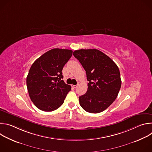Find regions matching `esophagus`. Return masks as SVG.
Returning a JSON list of instances; mask_svg holds the SVG:
<instances>
[{
  "label": "esophagus",
  "instance_id": "1",
  "mask_svg": "<svg viewBox=\"0 0 152 152\" xmlns=\"http://www.w3.org/2000/svg\"><path fill=\"white\" fill-rule=\"evenodd\" d=\"M78 85H79V84H77V85H72V86L73 88H76L77 86H78Z\"/></svg>",
  "mask_w": 152,
  "mask_h": 152
}]
</instances>
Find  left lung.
<instances>
[{"label": "left lung", "instance_id": "1", "mask_svg": "<svg viewBox=\"0 0 152 152\" xmlns=\"http://www.w3.org/2000/svg\"><path fill=\"white\" fill-rule=\"evenodd\" d=\"M86 71L88 90L79 97V103L88 113L104 111L115 100L121 85L120 73L116 64L101 51L80 49L73 52Z\"/></svg>", "mask_w": 152, "mask_h": 152}]
</instances>
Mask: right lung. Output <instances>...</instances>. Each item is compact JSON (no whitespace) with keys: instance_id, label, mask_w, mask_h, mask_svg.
<instances>
[{"instance_id":"right-lung-1","label":"right lung","mask_w":152,"mask_h":152,"mask_svg":"<svg viewBox=\"0 0 152 152\" xmlns=\"http://www.w3.org/2000/svg\"><path fill=\"white\" fill-rule=\"evenodd\" d=\"M73 51L53 49L32 64L26 78L31 100L41 111L50 112L64 103L71 86L62 80V70L72 57Z\"/></svg>"}]
</instances>
